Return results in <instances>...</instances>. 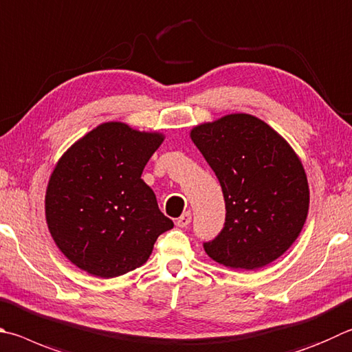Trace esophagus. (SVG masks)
<instances>
[{
	"label": "esophagus",
	"mask_w": 352,
	"mask_h": 352,
	"mask_svg": "<svg viewBox=\"0 0 352 352\" xmlns=\"http://www.w3.org/2000/svg\"><path fill=\"white\" fill-rule=\"evenodd\" d=\"M190 220H192V214H190L188 210V212H183L180 219L177 220V225L180 228H188L190 225Z\"/></svg>",
	"instance_id": "obj_1"
}]
</instances>
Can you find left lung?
Returning <instances> with one entry per match:
<instances>
[{
	"label": "left lung",
	"instance_id": "8db88e82",
	"mask_svg": "<svg viewBox=\"0 0 352 352\" xmlns=\"http://www.w3.org/2000/svg\"><path fill=\"white\" fill-rule=\"evenodd\" d=\"M190 138L215 172L226 219L204 241L210 258L234 270H258L292 245L309 208L302 163L278 133L248 113L197 126Z\"/></svg>",
	"mask_w": 352,
	"mask_h": 352
}]
</instances>
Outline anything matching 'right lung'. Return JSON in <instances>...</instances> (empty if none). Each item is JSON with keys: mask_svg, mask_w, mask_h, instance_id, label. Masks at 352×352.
<instances>
[{"mask_svg": "<svg viewBox=\"0 0 352 352\" xmlns=\"http://www.w3.org/2000/svg\"><path fill=\"white\" fill-rule=\"evenodd\" d=\"M162 142L160 133L112 121L61 157L49 180L46 220L56 246L80 270L123 276L146 263L158 235L174 228L142 180Z\"/></svg>", "mask_w": 352, "mask_h": 352, "instance_id": "right-lung-1", "label": "right lung"}]
</instances>
